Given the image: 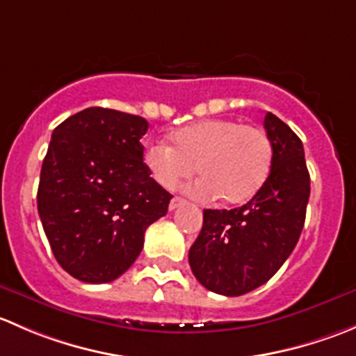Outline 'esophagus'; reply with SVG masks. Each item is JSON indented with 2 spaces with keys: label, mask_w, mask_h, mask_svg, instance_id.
I'll return each instance as SVG.
<instances>
[{
  "label": "esophagus",
  "mask_w": 356,
  "mask_h": 356,
  "mask_svg": "<svg viewBox=\"0 0 356 356\" xmlns=\"http://www.w3.org/2000/svg\"><path fill=\"white\" fill-rule=\"evenodd\" d=\"M184 203H186L184 200H182V198H177V196H175V198H172V200H170V203H168V210L174 211L175 208L182 207V204H184Z\"/></svg>",
  "instance_id": "esophagus-1"
}]
</instances>
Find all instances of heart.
I'll return each mask as SVG.
<instances>
[{"instance_id": "obj_1", "label": "heart", "mask_w": 356, "mask_h": 356, "mask_svg": "<svg viewBox=\"0 0 356 356\" xmlns=\"http://www.w3.org/2000/svg\"><path fill=\"white\" fill-rule=\"evenodd\" d=\"M174 148L152 145L145 163L165 189H174L195 174L201 179L189 188L203 200L217 198L227 204L246 203L267 181L272 167V143L257 125L229 118H211L172 132Z\"/></svg>"}]
</instances>
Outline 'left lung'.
Here are the masks:
<instances>
[{
  "label": "left lung",
  "instance_id": "left-lung-1",
  "mask_svg": "<svg viewBox=\"0 0 356 356\" xmlns=\"http://www.w3.org/2000/svg\"><path fill=\"white\" fill-rule=\"evenodd\" d=\"M272 167L260 191L232 210H203V227L189 250L200 284L241 296L265 284L293 253L307 215L310 174L301 139L267 111Z\"/></svg>",
  "mask_w": 356,
  "mask_h": 356
}]
</instances>
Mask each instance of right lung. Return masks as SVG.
Instances as JSON below:
<instances>
[{
  "mask_svg": "<svg viewBox=\"0 0 356 356\" xmlns=\"http://www.w3.org/2000/svg\"><path fill=\"white\" fill-rule=\"evenodd\" d=\"M148 122L91 106L53 131L41 168L38 211L53 254L72 277L103 284L120 277L168 210L143 161Z\"/></svg>",
  "mask_w": 356,
  "mask_h": 356,
  "instance_id": "obj_1",
  "label": "right lung"
}]
</instances>
